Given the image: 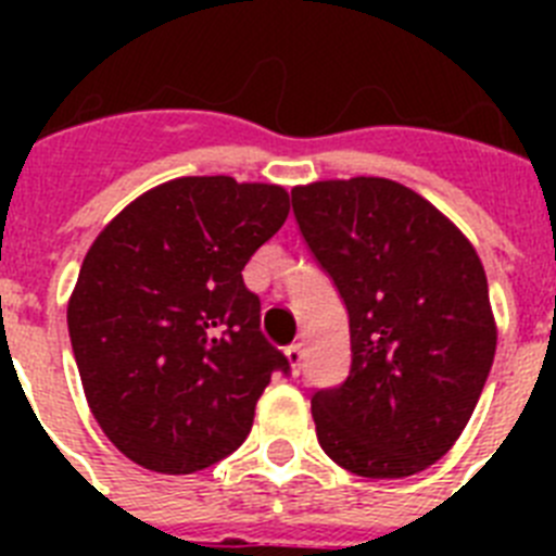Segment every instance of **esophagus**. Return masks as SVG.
<instances>
[{"label":"esophagus","instance_id":"34e87169","mask_svg":"<svg viewBox=\"0 0 556 556\" xmlns=\"http://www.w3.org/2000/svg\"><path fill=\"white\" fill-rule=\"evenodd\" d=\"M287 358H289V365H292V372L298 376L303 367V345L301 342H294V345L287 348Z\"/></svg>","mask_w":556,"mask_h":556}]
</instances>
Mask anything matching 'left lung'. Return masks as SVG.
<instances>
[{
    "instance_id": "left-lung-1",
    "label": "left lung",
    "mask_w": 556,
    "mask_h": 556,
    "mask_svg": "<svg viewBox=\"0 0 556 556\" xmlns=\"http://www.w3.org/2000/svg\"><path fill=\"white\" fill-rule=\"evenodd\" d=\"M292 211L351 326V372L312 395L317 440L356 476L420 473L468 426L493 367L479 255L429 200L387 178L298 186Z\"/></svg>"
}]
</instances>
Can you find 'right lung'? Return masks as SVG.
Segmentation results:
<instances>
[{
    "instance_id": "right-lung-1",
    "label": "right lung",
    "mask_w": 556,
    "mask_h": 556,
    "mask_svg": "<svg viewBox=\"0 0 556 556\" xmlns=\"http://www.w3.org/2000/svg\"><path fill=\"white\" fill-rule=\"evenodd\" d=\"M287 214L281 186L178 178L132 200L83 258L66 314L83 390L141 468L194 473L233 454L273 372H289L242 281Z\"/></svg>"
}]
</instances>
